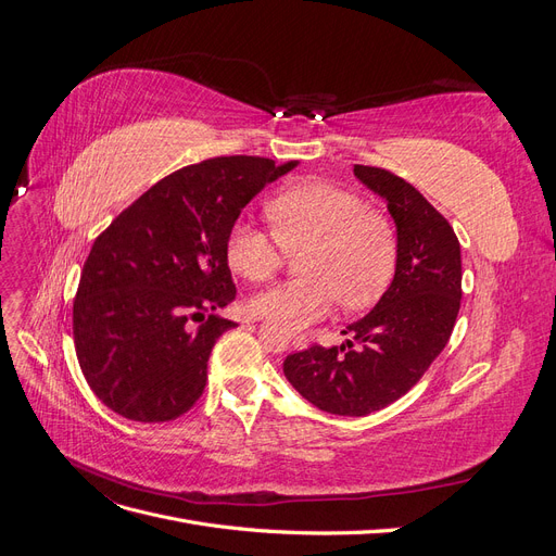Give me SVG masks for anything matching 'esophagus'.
Instances as JSON below:
<instances>
[{"label": "esophagus", "mask_w": 556, "mask_h": 556, "mask_svg": "<svg viewBox=\"0 0 556 556\" xmlns=\"http://www.w3.org/2000/svg\"><path fill=\"white\" fill-rule=\"evenodd\" d=\"M292 345H294V350H306L308 348V339L304 333H294L292 336Z\"/></svg>", "instance_id": "esophagus-1"}]
</instances>
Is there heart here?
I'll list each match as a JSON object with an SVG mask.
<instances>
[{
    "mask_svg": "<svg viewBox=\"0 0 556 556\" xmlns=\"http://www.w3.org/2000/svg\"><path fill=\"white\" fill-rule=\"evenodd\" d=\"M266 229L252 220L233 223L227 237V260L239 276L262 282L271 278L288 252L311 250L304 280H285L250 299L257 317L301 329L339 304L366 308L392 282L399 239L394 225L341 185L304 180L268 201Z\"/></svg>",
    "mask_w": 556,
    "mask_h": 556,
    "instance_id": "b5f03b06",
    "label": "heart"
}]
</instances>
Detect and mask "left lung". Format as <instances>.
<instances>
[{"instance_id":"left-lung-1","label":"left lung","mask_w":556,"mask_h":556,"mask_svg":"<svg viewBox=\"0 0 556 556\" xmlns=\"http://www.w3.org/2000/svg\"><path fill=\"white\" fill-rule=\"evenodd\" d=\"M355 176L394 220V278L374 311L348 325L341 348L313 345L282 364L301 396L345 417L371 415L406 394L447 345L462 304V248L445 217L390 172L355 164Z\"/></svg>"}]
</instances>
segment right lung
<instances>
[{"label":"right lung","mask_w":556,"mask_h":556,"mask_svg":"<svg viewBox=\"0 0 556 556\" xmlns=\"http://www.w3.org/2000/svg\"><path fill=\"white\" fill-rule=\"evenodd\" d=\"M294 166L248 155L185 166L97 237L74 301V343L106 408L134 422H169L194 406L211 350L233 327L215 315L237 299L229 229Z\"/></svg>","instance_id":"1"}]
</instances>
